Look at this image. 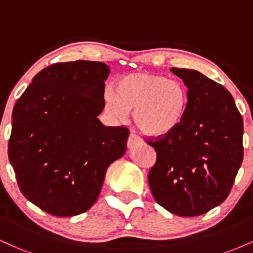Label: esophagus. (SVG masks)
Masks as SVG:
<instances>
[{
    "mask_svg": "<svg viewBox=\"0 0 253 253\" xmlns=\"http://www.w3.org/2000/svg\"><path fill=\"white\" fill-rule=\"evenodd\" d=\"M141 141H143V140H141L140 136L136 135L135 133L130 132V134H129V136H128V141H127V144H128L129 147H132V146H134L135 144L141 143Z\"/></svg>",
    "mask_w": 253,
    "mask_h": 253,
    "instance_id": "1",
    "label": "esophagus"
}]
</instances>
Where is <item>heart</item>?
<instances>
[{
    "label": "heart",
    "instance_id": "1",
    "mask_svg": "<svg viewBox=\"0 0 253 253\" xmlns=\"http://www.w3.org/2000/svg\"><path fill=\"white\" fill-rule=\"evenodd\" d=\"M189 94L182 82L149 72L121 77L114 89L104 91V108L121 120L132 110L133 123L140 132L164 136L181 125L188 110Z\"/></svg>",
    "mask_w": 253,
    "mask_h": 253
}]
</instances>
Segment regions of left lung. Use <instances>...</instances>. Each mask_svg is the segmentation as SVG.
I'll return each instance as SVG.
<instances>
[{"mask_svg": "<svg viewBox=\"0 0 253 253\" xmlns=\"http://www.w3.org/2000/svg\"><path fill=\"white\" fill-rule=\"evenodd\" d=\"M189 94L187 114L175 130L156 140L149 172L157 203L179 216H197L226 200L243 162L244 124L233 97L201 72L170 69Z\"/></svg>", "mask_w": 253, "mask_h": 253, "instance_id": "left-lung-1", "label": "left lung"}]
</instances>
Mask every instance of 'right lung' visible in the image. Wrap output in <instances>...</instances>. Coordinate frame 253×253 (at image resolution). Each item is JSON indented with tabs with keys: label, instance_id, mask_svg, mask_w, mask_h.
<instances>
[{
	"label": "right lung",
	"instance_id": "obj_1",
	"mask_svg": "<svg viewBox=\"0 0 253 253\" xmlns=\"http://www.w3.org/2000/svg\"><path fill=\"white\" fill-rule=\"evenodd\" d=\"M109 66L57 63L34 76L11 115L8 157L20 190L54 216H75L96 202L129 130L98 120Z\"/></svg>",
	"mask_w": 253,
	"mask_h": 253
}]
</instances>
